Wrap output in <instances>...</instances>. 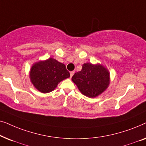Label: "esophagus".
I'll return each mask as SVG.
<instances>
[{
  "label": "esophagus",
  "mask_w": 146,
  "mask_h": 146,
  "mask_svg": "<svg viewBox=\"0 0 146 146\" xmlns=\"http://www.w3.org/2000/svg\"><path fill=\"white\" fill-rule=\"evenodd\" d=\"M70 77L72 78V76L74 75V71L70 72Z\"/></svg>",
  "instance_id": "esophagus-1"
}]
</instances>
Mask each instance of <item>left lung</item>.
Returning <instances> with one entry per match:
<instances>
[{
  "label": "left lung",
  "mask_w": 146,
  "mask_h": 146,
  "mask_svg": "<svg viewBox=\"0 0 146 146\" xmlns=\"http://www.w3.org/2000/svg\"><path fill=\"white\" fill-rule=\"evenodd\" d=\"M108 70L100 64L85 63L81 71L77 72L72 80L81 93L89 98H95L104 92L110 84Z\"/></svg>",
  "instance_id": "obj_1"
}]
</instances>
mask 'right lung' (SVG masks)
Returning a JSON list of instances; mask_svg holds the SVG:
<instances>
[{"label": "right lung", "mask_w": 146, "mask_h": 146, "mask_svg": "<svg viewBox=\"0 0 146 146\" xmlns=\"http://www.w3.org/2000/svg\"><path fill=\"white\" fill-rule=\"evenodd\" d=\"M70 76L66 66L52 58L35 63L30 72L32 84L42 93L50 92Z\"/></svg>", "instance_id": "add662e5"}]
</instances>
